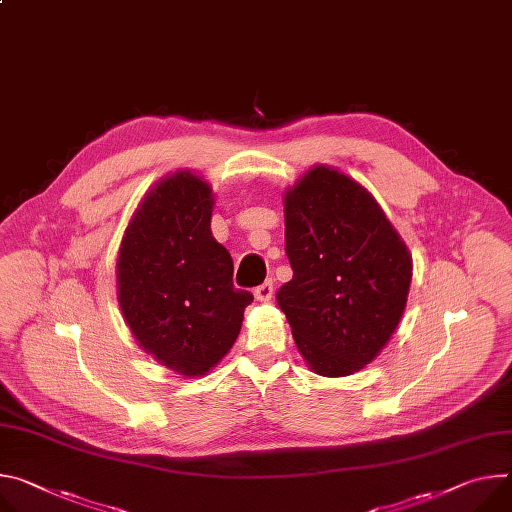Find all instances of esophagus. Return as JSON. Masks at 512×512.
<instances>
[{
    "mask_svg": "<svg viewBox=\"0 0 512 512\" xmlns=\"http://www.w3.org/2000/svg\"><path fill=\"white\" fill-rule=\"evenodd\" d=\"M255 298H257L259 302H269V300L273 298V282L267 280V282H263L261 286H257V288H255Z\"/></svg>",
    "mask_w": 512,
    "mask_h": 512,
    "instance_id": "obj_1",
    "label": "esophagus"
}]
</instances>
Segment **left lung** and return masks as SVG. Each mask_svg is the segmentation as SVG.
Returning <instances> with one entry per match:
<instances>
[{"label":"left lung","instance_id":"1","mask_svg":"<svg viewBox=\"0 0 512 512\" xmlns=\"http://www.w3.org/2000/svg\"><path fill=\"white\" fill-rule=\"evenodd\" d=\"M294 277L275 298L308 367L351 376L386 347L406 306L412 257L380 204L349 175L312 167L286 192Z\"/></svg>","mask_w":512,"mask_h":512}]
</instances>
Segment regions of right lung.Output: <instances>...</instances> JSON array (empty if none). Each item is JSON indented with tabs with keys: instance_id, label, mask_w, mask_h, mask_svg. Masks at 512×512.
<instances>
[{
	"instance_id": "obj_1",
	"label": "right lung",
	"mask_w": 512,
	"mask_h": 512,
	"mask_svg": "<svg viewBox=\"0 0 512 512\" xmlns=\"http://www.w3.org/2000/svg\"><path fill=\"white\" fill-rule=\"evenodd\" d=\"M212 190L192 171L161 179L134 212L116 263L134 339L181 376H204L235 345L253 294L232 286L230 253L212 237Z\"/></svg>"
}]
</instances>
